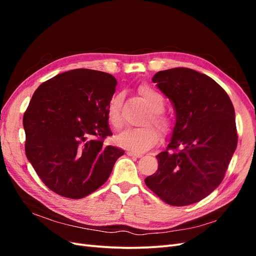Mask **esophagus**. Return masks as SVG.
Instances as JSON below:
<instances>
[{"label": "esophagus", "instance_id": "34e87169", "mask_svg": "<svg viewBox=\"0 0 256 256\" xmlns=\"http://www.w3.org/2000/svg\"><path fill=\"white\" fill-rule=\"evenodd\" d=\"M127 154H128V156H130V157H134V158H140V157H142L141 154L134 152H128Z\"/></svg>", "mask_w": 256, "mask_h": 256}]
</instances>
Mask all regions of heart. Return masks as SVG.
Masks as SVG:
<instances>
[{
  "instance_id": "obj_1",
  "label": "heart",
  "mask_w": 256,
  "mask_h": 256,
  "mask_svg": "<svg viewBox=\"0 0 256 256\" xmlns=\"http://www.w3.org/2000/svg\"><path fill=\"white\" fill-rule=\"evenodd\" d=\"M138 92L150 109L144 122H150L156 125L162 134H168L172 128L171 118L164 113V98L159 92L152 88L148 85H142L138 88ZM108 118L115 129H122L124 125V118L122 113V95L115 94L108 104ZM118 143L131 150L143 152L152 148L159 140V132L150 124H147L140 128L127 129L122 132L118 138Z\"/></svg>"
}]
</instances>
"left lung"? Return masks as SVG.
I'll use <instances>...</instances> for the list:
<instances>
[{"mask_svg":"<svg viewBox=\"0 0 256 256\" xmlns=\"http://www.w3.org/2000/svg\"><path fill=\"white\" fill-rule=\"evenodd\" d=\"M152 82L171 100L176 122L145 184L168 205L200 202L221 184L237 147L233 104L210 76L190 68L159 72Z\"/></svg>","mask_w":256,"mask_h":256,"instance_id":"1","label":"left lung"}]
</instances>
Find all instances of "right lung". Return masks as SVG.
Masks as SVG:
<instances>
[{
    "label": "right lung",
    "mask_w": 256,
    "mask_h": 256,
    "mask_svg": "<svg viewBox=\"0 0 256 256\" xmlns=\"http://www.w3.org/2000/svg\"><path fill=\"white\" fill-rule=\"evenodd\" d=\"M118 82L110 74L74 69L40 84L23 115L26 154L37 175L56 194L82 198L108 180L118 147L112 136L108 104Z\"/></svg>",
    "instance_id": "add662e5"
}]
</instances>
